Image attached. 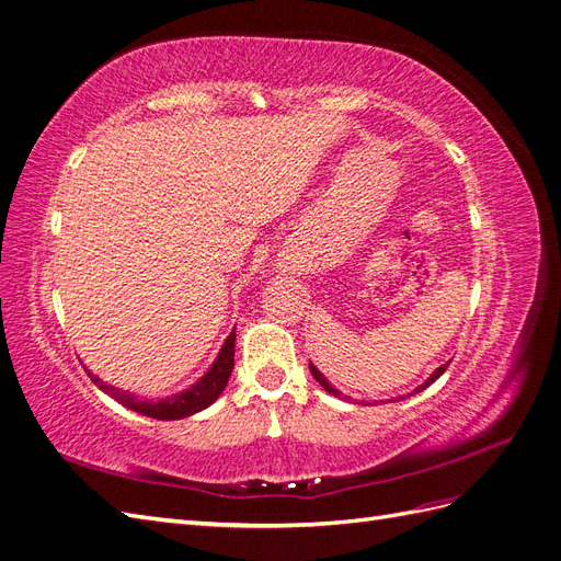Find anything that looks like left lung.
Returning <instances> with one entry per match:
<instances>
[{
  "label": "left lung",
  "mask_w": 561,
  "mask_h": 561,
  "mask_svg": "<svg viewBox=\"0 0 561 561\" xmlns=\"http://www.w3.org/2000/svg\"><path fill=\"white\" fill-rule=\"evenodd\" d=\"M309 369H311V375H313V379H316V381H318V383H320L322 388H325L330 396H336V398H346V396H342V393H339V388H334V386H332V383H330V381L325 379V375H322V371H320V369H318V367H316L313 363H309ZM445 369H447V365H443V367H437V369L433 371V375H431V377H428L426 381H423L421 386H416V388H414V393H419V390H423V388H428V386H431V383H433L435 379H439V377H443V375H445ZM410 396H412V393H410ZM404 398H407V396H404ZM396 400H398V398H396ZM400 400H402V398H400Z\"/></svg>",
  "instance_id": "obj_1"
}]
</instances>
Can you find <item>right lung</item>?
<instances>
[{"label": "right lung", "mask_w": 561, "mask_h": 561, "mask_svg": "<svg viewBox=\"0 0 561 561\" xmlns=\"http://www.w3.org/2000/svg\"><path fill=\"white\" fill-rule=\"evenodd\" d=\"M233 346H236V330H231V334L227 336V342L219 348L215 363L210 365V369L203 375L196 383H192L182 393H175L171 398H161V400H140L138 396L128 393V390H122L116 386L105 383L100 377H95L93 371H89L91 381L107 393L110 398H114L118 404L128 407V410L138 412L142 416L149 419H159V421H178V419H186L192 416L201 410H206L210 407L219 396H222V390L227 388V381L231 377V369H233Z\"/></svg>", "instance_id": "1"}]
</instances>
